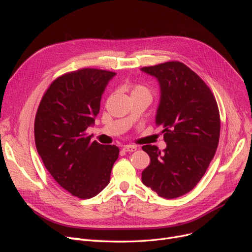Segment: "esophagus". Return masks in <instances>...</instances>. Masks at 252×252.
I'll use <instances>...</instances> for the list:
<instances>
[{"label": "esophagus", "mask_w": 252, "mask_h": 252, "mask_svg": "<svg viewBox=\"0 0 252 252\" xmlns=\"http://www.w3.org/2000/svg\"><path fill=\"white\" fill-rule=\"evenodd\" d=\"M123 150L126 152H133L136 150V147L133 146V145H125L123 147Z\"/></svg>", "instance_id": "obj_1"}]
</instances>
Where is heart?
<instances>
[{
    "instance_id": "b5f03b06",
    "label": "heart",
    "mask_w": 252,
    "mask_h": 252,
    "mask_svg": "<svg viewBox=\"0 0 252 252\" xmlns=\"http://www.w3.org/2000/svg\"><path fill=\"white\" fill-rule=\"evenodd\" d=\"M149 94V91L147 88H145L144 86H141V85H136V86H133L131 88V94Z\"/></svg>"
}]
</instances>
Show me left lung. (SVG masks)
Segmentation results:
<instances>
[{
  "mask_svg": "<svg viewBox=\"0 0 252 252\" xmlns=\"http://www.w3.org/2000/svg\"><path fill=\"white\" fill-rule=\"evenodd\" d=\"M157 79L159 102L157 126L164 130L167 146L144 145L150 164L142 182L158 196L174 199L189 192L203 178L215 157L220 139V113L211 90L185 64L167 62L143 67Z\"/></svg>",
  "mask_w": 252,
  "mask_h": 252,
  "instance_id": "1",
  "label": "left lung"
}]
</instances>
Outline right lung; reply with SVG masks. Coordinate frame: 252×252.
Masks as SVG:
<instances>
[{"label": "right lung", "instance_id": "obj_1", "mask_svg": "<svg viewBox=\"0 0 252 252\" xmlns=\"http://www.w3.org/2000/svg\"><path fill=\"white\" fill-rule=\"evenodd\" d=\"M117 73L85 68L51 83L35 116L34 140L44 166L72 195L89 199L109 184L119 158L116 145L91 142L102 95Z\"/></svg>", "mask_w": 252, "mask_h": 252}]
</instances>
